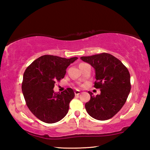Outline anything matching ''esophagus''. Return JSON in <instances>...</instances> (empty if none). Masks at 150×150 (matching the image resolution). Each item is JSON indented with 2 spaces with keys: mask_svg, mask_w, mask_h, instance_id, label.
<instances>
[{
  "mask_svg": "<svg viewBox=\"0 0 150 150\" xmlns=\"http://www.w3.org/2000/svg\"><path fill=\"white\" fill-rule=\"evenodd\" d=\"M81 91H75V95H80V93H81Z\"/></svg>",
  "mask_w": 150,
  "mask_h": 150,
  "instance_id": "34e87169",
  "label": "esophagus"
}]
</instances>
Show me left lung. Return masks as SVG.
Returning <instances> with one entry per match:
<instances>
[{
  "instance_id": "8db88e82",
  "label": "left lung",
  "mask_w": 150,
  "mask_h": 150,
  "mask_svg": "<svg viewBox=\"0 0 150 150\" xmlns=\"http://www.w3.org/2000/svg\"><path fill=\"white\" fill-rule=\"evenodd\" d=\"M80 59L90 64L95 71V87L100 94L95 96L90 91V100L85 108L91 117L106 120L113 117L125 104L130 92V75L120 60L106 53L83 56Z\"/></svg>"
}]
</instances>
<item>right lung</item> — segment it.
Listing matches in <instances>:
<instances>
[{
  "instance_id": "obj_1",
  "label": "right lung",
  "mask_w": 150,
  "mask_h": 150,
  "mask_svg": "<svg viewBox=\"0 0 150 150\" xmlns=\"http://www.w3.org/2000/svg\"><path fill=\"white\" fill-rule=\"evenodd\" d=\"M74 57L66 59L45 55L34 61L23 75L22 91L30 110L40 120L52 124L59 122L68 112L69 103L75 96L71 88L55 93V81L62 79Z\"/></svg>"
}]
</instances>
